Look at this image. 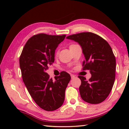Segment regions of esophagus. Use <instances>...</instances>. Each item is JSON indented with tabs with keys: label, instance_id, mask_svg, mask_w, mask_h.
Here are the masks:
<instances>
[{
	"label": "esophagus",
	"instance_id": "esophagus-1",
	"mask_svg": "<svg viewBox=\"0 0 129 129\" xmlns=\"http://www.w3.org/2000/svg\"><path fill=\"white\" fill-rule=\"evenodd\" d=\"M71 76L72 79H73V78H75V76L74 75H71Z\"/></svg>",
	"mask_w": 129,
	"mask_h": 129
}]
</instances>
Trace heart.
Listing matches in <instances>:
<instances>
[{
    "label": "heart",
    "mask_w": 129,
    "mask_h": 129,
    "mask_svg": "<svg viewBox=\"0 0 129 129\" xmlns=\"http://www.w3.org/2000/svg\"><path fill=\"white\" fill-rule=\"evenodd\" d=\"M75 44H72V45H70V47H71V46H73V45H74ZM56 54H58V52H57V53H56Z\"/></svg>",
    "instance_id": "1"
}]
</instances>
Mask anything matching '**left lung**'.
I'll use <instances>...</instances> for the list:
<instances>
[{"mask_svg": "<svg viewBox=\"0 0 129 129\" xmlns=\"http://www.w3.org/2000/svg\"><path fill=\"white\" fill-rule=\"evenodd\" d=\"M67 39L81 45L85 58L82 70H89L91 75L88 81L78 76L81 97L89 104L101 103L110 94L115 81L116 61L112 48L105 39L91 32L72 35Z\"/></svg>", "mask_w": 129, "mask_h": 129, "instance_id": "obj_1", "label": "left lung"}]
</instances>
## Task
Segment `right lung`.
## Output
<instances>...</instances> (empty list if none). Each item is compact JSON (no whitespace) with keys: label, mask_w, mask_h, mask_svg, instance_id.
I'll use <instances>...</instances> for the list:
<instances>
[{"label":"right lung","mask_w":129,"mask_h":129,"mask_svg":"<svg viewBox=\"0 0 129 129\" xmlns=\"http://www.w3.org/2000/svg\"><path fill=\"white\" fill-rule=\"evenodd\" d=\"M66 35L39 34L28 39L19 58L23 82L36 104L43 110L53 111L62 106L71 76L63 71L49 77L46 71L54 61L58 45Z\"/></svg>","instance_id":"1"}]
</instances>
